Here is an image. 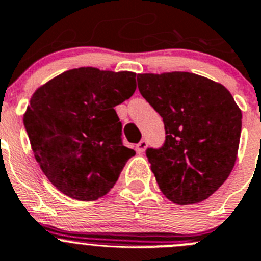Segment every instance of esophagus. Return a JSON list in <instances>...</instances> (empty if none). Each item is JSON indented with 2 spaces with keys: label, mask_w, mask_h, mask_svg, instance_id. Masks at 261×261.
Listing matches in <instances>:
<instances>
[{
  "label": "esophagus",
  "mask_w": 261,
  "mask_h": 261,
  "mask_svg": "<svg viewBox=\"0 0 261 261\" xmlns=\"http://www.w3.org/2000/svg\"><path fill=\"white\" fill-rule=\"evenodd\" d=\"M147 145L148 143L145 140H140V142L136 144V152L138 153H144L145 149H147Z\"/></svg>",
  "instance_id": "obj_1"
}]
</instances>
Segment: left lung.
Listing matches in <instances>:
<instances>
[{
    "label": "left lung",
    "mask_w": 261,
    "mask_h": 261,
    "mask_svg": "<svg viewBox=\"0 0 261 261\" xmlns=\"http://www.w3.org/2000/svg\"><path fill=\"white\" fill-rule=\"evenodd\" d=\"M138 87L164 118L166 140L148 149L161 192L176 204L207 199L237 161L242 112L219 82L189 72L142 73Z\"/></svg>",
    "instance_id": "obj_1"
}]
</instances>
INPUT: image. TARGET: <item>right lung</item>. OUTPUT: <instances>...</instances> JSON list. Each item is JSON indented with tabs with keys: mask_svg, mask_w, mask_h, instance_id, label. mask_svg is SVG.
<instances>
[{
	"mask_svg": "<svg viewBox=\"0 0 261 261\" xmlns=\"http://www.w3.org/2000/svg\"><path fill=\"white\" fill-rule=\"evenodd\" d=\"M136 73L81 67L32 95L23 121L41 170L63 194L95 201L114 187L135 150L121 142L114 107L136 90Z\"/></svg>",
	"mask_w": 261,
	"mask_h": 261,
	"instance_id": "add662e5",
	"label": "right lung"
}]
</instances>
